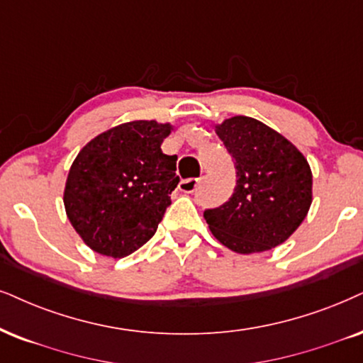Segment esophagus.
<instances>
[{
  "label": "esophagus",
  "instance_id": "1",
  "mask_svg": "<svg viewBox=\"0 0 363 363\" xmlns=\"http://www.w3.org/2000/svg\"><path fill=\"white\" fill-rule=\"evenodd\" d=\"M197 184H199V179H196V177L184 179V181L179 182V191L187 192V194H189V192H194L196 191Z\"/></svg>",
  "mask_w": 363,
  "mask_h": 363
}]
</instances>
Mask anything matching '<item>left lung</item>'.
<instances>
[{
  "label": "left lung",
  "mask_w": 363,
  "mask_h": 363,
  "mask_svg": "<svg viewBox=\"0 0 363 363\" xmlns=\"http://www.w3.org/2000/svg\"><path fill=\"white\" fill-rule=\"evenodd\" d=\"M214 130L235 159L236 186L228 203L204 211L213 236L240 255L283 245L313 201L308 160L286 137L256 118L235 116Z\"/></svg>",
  "instance_id": "1"
}]
</instances>
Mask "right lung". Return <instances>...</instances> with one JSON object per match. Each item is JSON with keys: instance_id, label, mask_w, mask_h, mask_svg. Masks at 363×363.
<instances>
[{"instance_id": "add662e5", "label": "right lung", "mask_w": 363, "mask_h": 363, "mask_svg": "<svg viewBox=\"0 0 363 363\" xmlns=\"http://www.w3.org/2000/svg\"><path fill=\"white\" fill-rule=\"evenodd\" d=\"M172 130L169 122L121 123L91 139L73 160L63 204L95 253L125 258L157 231L179 184L177 157L160 149Z\"/></svg>"}]
</instances>
